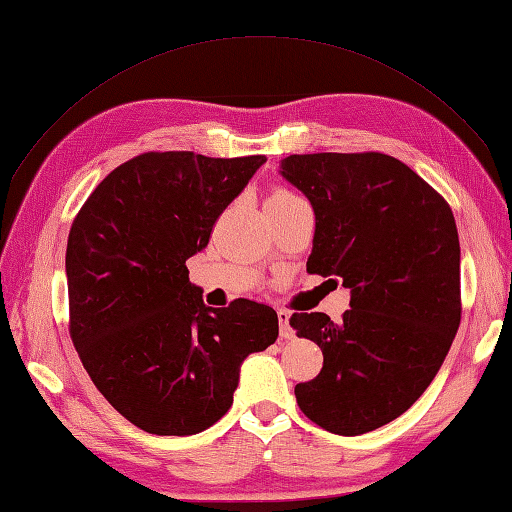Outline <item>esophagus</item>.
Instances as JSON below:
<instances>
[{
  "instance_id": "esophagus-1",
  "label": "esophagus",
  "mask_w": 512,
  "mask_h": 512,
  "mask_svg": "<svg viewBox=\"0 0 512 512\" xmlns=\"http://www.w3.org/2000/svg\"><path fill=\"white\" fill-rule=\"evenodd\" d=\"M278 321H280V336H282V339H286V341L293 339L295 330L291 328V313H289V310L280 308L278 310Z\"/></svg>"
}]
</instances>
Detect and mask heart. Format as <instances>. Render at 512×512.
Here are the masks:
<instances>
[{"label":"heart","instance_id":"heart-1","mask_svg":"<svg viewBox=\"0 0 512 512\" xmlns=\"http://www.w3.org/2000/svg\"><path fill=\"white\" fill-rule=\"evenodd\" d=\"M293 199H299L295 193H291V191H286V189H278V191H273L271 195H269V199H267V206H273V204H284V202H293Z\"/></svg>","mask_w":512,"mask_h":512}]
</instances>
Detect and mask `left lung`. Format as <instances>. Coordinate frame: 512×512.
<instances>
[{
	"mask_svg": "<svg viewBox=\"0 0 512 512\" xmlns=\"http://www.w3.org/2000/svg\"><path fill=\"white\" fill-rule=\"evenodd\" d=\"M280 176L315 210L306 271L343 278L350 310L334 323L295 313L297 336L323 352L295 386L302 413L358 436L400 417L428 389L460 326V243L452 208L393 156L293 154Z\"/></svg>",
	"mask_w": 512,
	"mask_h": 512,
	"instance_id": "left-lung-1",
	"label": "left lung"
}]
</instances>
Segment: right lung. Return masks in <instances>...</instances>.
<instances>
[{"mask_svg":"<svg viewBox=\"0 0 512 512\" xmlns=\"http://www.w3.org/2000/svg\"><path fill=\"white\" fill-rule=\"evenodd\" d=\"M265 162L147 152L110 171L73 219L71 341L99 393L149 434L213 426L232 406L243 360L278 339L271 306L210 308L186 269Z\"/></svg>","mask_w":512,"mask_h":512,"instance_id":"obj_1","label":"right lung"}]
</instances>
